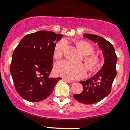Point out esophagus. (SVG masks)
Returning <instances> with one entry per match:
<instances>
[{"instance_id": "esophagus-1", "label": "esophagus", "mask_w": 130, "mask_h": 130, "mask_svg": "<svg viewBox=\"0 0 130 130\" xmlns=\"http://www.w3.org/2000/svg\"><path fill=\"white\" fill-rule=\"evenodd\" d=\"M62 80H64V81L68 82V83H71V82H72V81H71L70 80H69V79H66V78H62Z\"/></svg>"}]
</instances>
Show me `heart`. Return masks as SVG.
<instances>
[{
	"mask_svg": "<svg viewBox=\"0 0 130 130\" xmlns=\"http://www.w3.org/2000/svg\"><path fill=\"white\" fill-rule=\"evenodd\" d=\"M77 47L84 55L85 62L89 71L95 69L99 64V58L95 55H89L93 52L92 46L86 41H80L77 44ZM67 46V41L62 40L55 44L54 50V57L56 59L61 58L64 51ZM54 73L56 76L63 77L69 80L82 79L86 76L87 68L82 64H76L67 60H62L57 62L54 65Z\"/></svg>",
	"mask_w": 130,
	"mask_h": 130,
	"instance_id": "b5f03b06",
	"label": "heart"
}]
</instances>
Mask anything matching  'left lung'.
I'll return each mask as SVG.
<instances>
[{
	"label": "left lung",
	"mask_w": 130,
	"mask_h": 130,
	"mask_svg": "<svg viewBox=\"0 0 130 130\" xmlns=\"http://www.w3.org/2000/svg\"><path fill=\"white\" fill-rule=\"evenodd\" d=\"M84 37L97 43L102 51L104 64L102 69L92 77L80 82L84 86L81 93L74 94V98L84 104H93L107 97L111 92V86L117 76V57L112 44L100 36L85 34Z\"/></svg>",
	"instance_id": "8db88e82"
}]
</instances>
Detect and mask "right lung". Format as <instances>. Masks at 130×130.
I'll return each instance as SVG.
<instances>
[{"label": "right lung", "mask_w": 130, "mask_h": 130, "mask_svg": "<svg viewBox=\"0 0 130 130\" xmlns=\"http://www.w3.org/2000/svg\"><path fill=\"white\" fill-rule=\"evenodd\" d=\"M62 35L39 31L25 36L15 49L10 73L18 93L31 102L46 99L62 78L50 77L56 41Z\"/></svg>", "instance_id": "right-lung-1"}]
</instances>
